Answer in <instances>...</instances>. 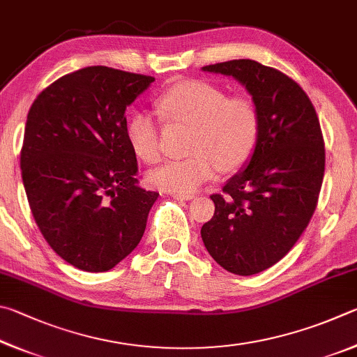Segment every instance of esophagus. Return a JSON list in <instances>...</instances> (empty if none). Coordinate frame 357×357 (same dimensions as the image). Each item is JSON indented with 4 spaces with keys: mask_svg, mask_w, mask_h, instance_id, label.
<instances>
[{
    "mask_svg": "<svg viewBox=\"0 0 357 357\" xmlns=\"http://www.w3.org/2000/svg\"><path fill=\"white\" fill-rule=\"evenodd\" d=\"M172 197L177 201H191L195 199V195H183V192H172Z\"/></svg>",
    "mask_w": 357,
    "mask_h": 357,
    "instance_id": "1",
    "label": "esophagus"
}]
</instances>
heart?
I'll list each match as a JSON object with an SVG mask.
<instances>
[{
  "label": "heart",
  "mask_w": 357,
  "mask_h": 357,
  "mask_svg": "<svg viewBox=\"0 0 357 357\" xmlns=\"http://www.w3.org/2000/svg\"><path fill=\"white\" fill-rule=\"evenodd\" d=\"M156 111L166 122L188 123L186 152L147 174L150 188L166 192L196 191L220 171L245 165L259 136V116L251 100L226 97L222 89L205 81H185L156 98ZM127 139L133 153L146 162L160 158V128L147 111H137L127 122Z\"/></svg>",
  "instance_id": "b5f03b06"
}]
</instances>
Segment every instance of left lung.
<instances>
[{
    "label": "left lung",
    "mask_w": 357,
    "mask_h": 357,
    "mask_svg": "<svg viewBox=\"0 0 357 357\" xmlns=\"http://www.w3.org/2000/svg\"><path fill=\"white\" fill-rule=\"evenodd\" d=\"M245 86L259 136L241 171L210 196L215 215L201 229L208 254L238 276H252L295 246L315 211L324 174V142L314 105L295 81L257 61L205 66Z\"/></svg>",
    "instance_id": "obj_1"
}]
</instances>
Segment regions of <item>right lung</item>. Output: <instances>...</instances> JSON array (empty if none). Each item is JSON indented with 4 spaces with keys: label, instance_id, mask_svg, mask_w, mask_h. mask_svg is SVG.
Returning a JSON list of instances; mask_svg holds the SVG:
<instances>
[{
    "label": "right lung",
    "instance_id": "add662e5",
    "mask_svg": "<svg viewBox=\"0 0 357 357\" xmlns=\"http://www.w3.org/2000/svg\"><path fill=\"white\" fill-rule=\"evenodd\" d=\"M153 81L84 67L50 84L28 112L20 167L29 207L43 238L78 270L109 271L146 230L158 192L137 182L125 109Z\"/></svg>",
    "mask_w": 357,
    "mask_h": 357
}]
</instances>
